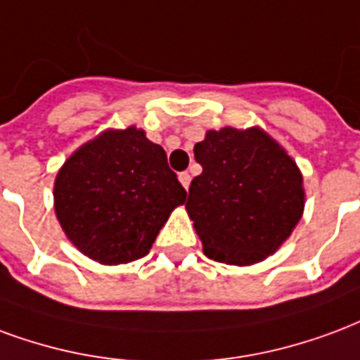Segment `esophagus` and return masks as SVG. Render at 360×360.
Here are the masks:
<instances>
[{
    "instance_id": "34e87169",
    "label": "esophagus",
    "mask_w": 360,
    "mask_h": 360,
    "mask_svg": "<svg viewBox=\"0 0 360 360\" xmlns=\"http://www.w3.org/2000/svg\"><path fill=\"white\" fill-rule=\"evenodd\" d=\"M178 180H180V184H182L186 190L190 188V182H191L190 172H180V174H178Z\"/></svg>"
}]
</instances>
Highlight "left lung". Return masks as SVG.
I'll return each instance as SVG.
<instances>
[{"label":"left lung","instance_id":"left-lung-1","mask_svg":"<svg viewBox=\"0 0 360 360\" xmlns=\"http://www.w3.org/2000/svg\"><path fill=\"white\" fill-rule=\"evenodd\" d=\"M203 172L186 209L203 253L219 263H261L284 243L305 209L303 176L261 128L209 130L193 148Z\"/></svg>","mask_w":360,"mask_h":360}]
</instances>
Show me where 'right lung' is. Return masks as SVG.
<instances>
[{
	"instance_id": "add662e5",
	"label": "right lung",
	"mask_w": 360,
	"mask_h": 360,
	"mask_svg": "<svg viewBox=\"0 0 360 360\" xmlns=\"http://www.w3.org/2000/svg\"><path fill=\"white\" fill-rule=\"evenodd\" d=\"M161 146L143 130H105L57 172L55 214L75 248L101 264L149 253L170 212L186 201Z\"/></svg>"
}]
</instances>
